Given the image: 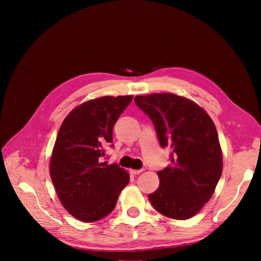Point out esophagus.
Segmentation results:
<instances>
[{"label": "esophagus", "instance_id": "34e87169", "mask_svg": "<svg viewBox=\"0 0 261 261\" xmlns=\"http://www.w3.org/2000/svg\"><path fill=\"white\" fill-rule=\"evenodd\" d=\"M130 173L132 175H139L140 173H143V169H131Z\"/></svg>", "mask_w": 261, "mask_h": 261}]
</instances>
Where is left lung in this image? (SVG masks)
I'll use <instances>...</instances> for the list:
<instances>
[{
    "instance_id": "left-lung-1",
    "label": "left lung",
    "mask_w": 261,
    "mask_h": 261,
    "mask_svg": "<svg viewBox=\"0 0 261 261\" xmlns=\"http://www.w3.org/2000/svg\"><path fill=\"white\" fill-rule=\"evenodd\" d=\"M135 102L151 118L170 165L159 171L160 185L148 194L159 213L187 220L213 196L222 174V153L213 121L199 106L173 93L138 95Z\"/></svg>"
}]
</instances>
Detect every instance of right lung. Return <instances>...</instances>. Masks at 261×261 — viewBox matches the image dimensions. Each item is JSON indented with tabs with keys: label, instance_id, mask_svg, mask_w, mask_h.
I'll return each mask as SVG.
<instances>
[{
	"label": "right lung",
	"instance_id": "right-lung-1",
	"mask_svg": "<svg viewBox=\"0 0 261 261\" xmlns=\"http://www.w3.org/2000/svg\"><path fill=\"white\" fill-rule=\"evenodd\" d=\"M132 95L102 96L78 106L62 123L50 160V177L62 205L73 218L94 222L115 208L129 183L116 163L102 162L113 147V127Z\"/></svg>",
	"mask_w": 261,
	"mask_h": 261
}]
</instances>
